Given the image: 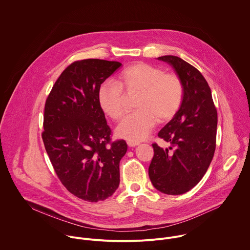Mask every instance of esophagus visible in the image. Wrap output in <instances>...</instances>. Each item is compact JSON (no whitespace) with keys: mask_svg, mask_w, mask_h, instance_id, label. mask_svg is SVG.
<instances>
[{"mask_svg":"<svg viewBox=\"0 0 250 250\" xmlns=\"http://www.w3.org/2000/svg\"><path fill=\"white\" fill-rule=\"evenodd\" d=\"M127 145H128L130 147H135V146H139V143H134V142H127Z\"/></svg>","mask_w":250,"mask_h":250,"instance_id":"34e87169","label":"esophagus"}]
</instances>
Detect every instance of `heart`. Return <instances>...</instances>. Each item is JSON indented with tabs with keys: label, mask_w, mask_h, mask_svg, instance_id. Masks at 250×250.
Returning <instances> with one entry per match:
<instances>
[{
	"label": "heart",
	"mask_w": 250,
	"mask_h": 250,
	"mask_svg": "<svg viewBox=\"0 0 250 250\" xmlns=\"http://www.w3.org/2000/svg\"><path fill=\"white\" fill-rule=\"evenodd\" d=\"M138 93L135 107L117 126L118 138L139 143L146 140L156 122H167L178 111L183 100V84L178 76L158 67L138 62L125 68L115 83L105 82L98 90V103L111 119L124 113V95Z\"/></svg>",
	"instance_id": "obj_1"
}]
</instances>
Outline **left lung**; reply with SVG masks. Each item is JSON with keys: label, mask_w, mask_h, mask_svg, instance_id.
I'll use <instances>...</instances> for the list:
<instances>
[{"label": "left lung", "mask_w": 250, "mask_h": 250, "mask_svg": "<svg viewBox=\"0 0 250 250\" xmlns=\"http://www.w3.org/2000/svg\"><path fill=\"white\" fill-rule=\"evenodd\" d=\"M157 59L174 69L184 92L178 111L158 133L171 146L163 149L157 144L152 145L154 156L148 174L160 192L180 195L199 183L213 158L217 111L208 84L195 67L177 56Z\"/></svg>", "instance_id": "1"}]
</instances>
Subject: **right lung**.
I'll return each instance as SVG.
<instances>
[{
  "label": "right lung",
  "instance_id": "right-lung-1",
  "mask_svg": "<svg viewBox=\"0 0 250 250\" xmlns=\"http://www.w3.org/2000/svg\"><path fill=\"white\" fill-rule=\"evenodd\" d=\"M121 65L100 59L74 62L45 102L42 135L45 150L62 184L87 202L104 201L119 186V162L127 144L110 142L98 90Z\"/></svg>",
  "mask_w": 250,
  "mask_h": 250
}]
</instances>
